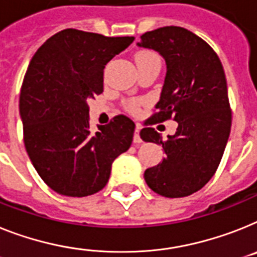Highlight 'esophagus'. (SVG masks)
Segmentation results:
<instances>
[{"label": "esophagus", "instance_id": "esophagus-1", "mask_svg": "<svg viewBox=\"0 0 257 257\" xmlns=\"http://www.w3.org/2000/svg\"><path fill=\"white\" fill-rule=\"evenodd\" d=\"M140 129H141V126H140V125H137V126H136V131H135V136H133V142H135V144H141L142 142L141 137H140Z\"/></svg>", "mask_w": 257, "mask_h": 257}]
</instances>
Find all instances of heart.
I'll return each mask as SVG.
<instances>
[{
  "instance_id": "obj_1",
  "label": "heart",
  "mask_w": 257,
  "mask_h": 257,
  "mask_svg": "<svg viewBox=\"0 0 257 257\" xmlns=\"http://www.w3.org/2000/svg\"><path fill=\"white\" fill-rule=\"evenodd\" d=\"M146 60H159L158 56L155 55V53H153V52H141V53H139L137 55V61H146ZM140 107V103L139 102H131L128 104V108L131 109V111H137Z\"/></svg>"
}]
</instances>
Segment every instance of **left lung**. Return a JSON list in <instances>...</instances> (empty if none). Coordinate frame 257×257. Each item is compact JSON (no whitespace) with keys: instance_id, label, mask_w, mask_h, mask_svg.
Listing matches in <instances>:
<instances>
[{"instance_id":"8db88e82","label":"left lung","mask_w":257,"mask_h":257,"mask_svg":"<svg viewBox=\"0 0 257 257\" xmlns=\"http://www.w3.org/2000/svg\"><path fill=\"white\" fill-rule=\"evenodd\" d=\"M142 48L166 61L157 112L148 124L174 118L178 128L163 141L154 128L140 132L145 142L162 145L166 157L145 171L146 184L161 196L185 197L201 189L217 171L231 129V109L223 66L213 48L183 27L145 32Z\"/></svg>"}]
</instances>
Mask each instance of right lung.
<instances>
[{
    "mask_svg": "<svg viewBox=\"0 0 257 257\" xmlns=\"http://www.w3.org/2000/svg\"><path fill=\"white\" fill-rule=\"evenodd\" d=\"M133 40L66 29L30 62L19 98L23 140L40 178L60 195L85 197L104 188L112 162L132 145L136 125L124 115L92 133L87 100L102 94L107 62Z\"/></svg>",
    "mask_w": 257,
    "mask_h": 257,
    "instance_id": "add662e5",
    "label": "right lung"
}]
</instances>
